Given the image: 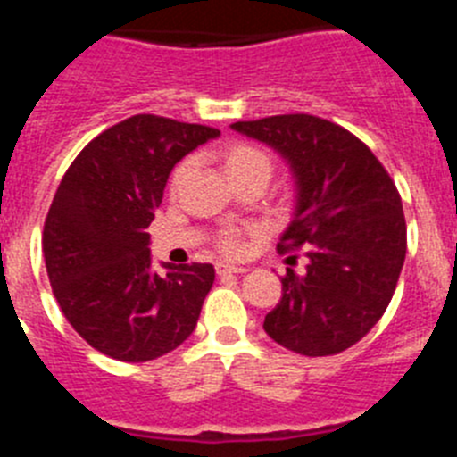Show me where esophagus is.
I'll use <instances>...</instances> for the list:
<instances>
[{
  "label": "esophagus",
  "mask_w": 457,
  "mask_h": 457,
  "mask_svg": "<svg viewBox=\"0 0 457 457\" xmlns=\"http://www.w3.org/2000/svg\"><path fill=\"white\" fill-rule=\"evenodd\" d=\"M249 268L245 265H231V263H217V274H245Z\"/></svg>",
  "instance_id": "1"
}]
</instances>
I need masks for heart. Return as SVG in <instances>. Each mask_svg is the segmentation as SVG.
Wrapping results in <instances>:
<instances>
[{
    "mask_svg": "<svg viewBox=\"0 0 457 457\" xmlns=\"http://www.w3.org/2000/svg\"><path fill=\"white\" fill-rule=\"evenodd\" d=\"M221 157V169H224L226 179L236 183L240 179H249V176H263L265 180L270 179L272 173V160L265 151H261L253 144H247V141H231L226 144L220 153ZM189 171V162H180L176 167L171 176V187H179L180 180L185 179V173ZM221 249L228 253L240 252V237H237L236 231H228L224 237H221Z\"/></svg>",
    "mask_w": 457,
    "mask_h": 457,
    "instance_id": "b5f03b06",
    "label": "heart"
}]
</instances>
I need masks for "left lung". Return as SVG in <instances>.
<instances>
[{"instance_id":"obj_1","label":"left lung","mask_w":457,"mask_h":457,"mask_svg":"<svg viewBox=\"0 0 457 457\" xmlns=\"http://www.w3.org/2000/svg\"><path fill=\"white\" fill-rule=\"evenodd\" d=\"M231 128L277 151L295 180L293 217L277 249H304L306 272L286 270L263 329L306 357L348 350L382 318L401 277V194L364 141L337 123L284 114Z\"/></svg>"}]
</instances>
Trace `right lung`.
Returning a JSON list of instances; mask_svg holds the SVG:
<instances>
[{
	"label": "right lung",
	"mask_w": 457,
	"mask_h": 457,
	"mask_svg": "<svg viewBox=\"0 0 457 457\" xmlns=\"http://www.w3.org/2000/svg\"><path fill=\"white\" fill-rule=\"evenodd\" d=\"M220 130L137 114L75 157L43 231L47 277L72 329L119 361H151L187 341L215 281L210 263L153 270L148 226L169 173Z\"/></svg>",
	"instance_id": "add662e5"
}]
</instances>
